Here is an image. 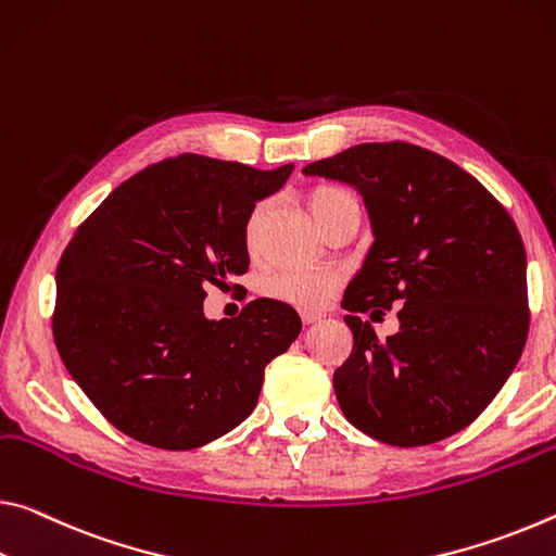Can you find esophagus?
Returning a JSON list of instances; mask_svg holds the SVG:
<instances>
[{"label":"esophagus","mask_w":556,"mask_h":556,"mask_svg":"<svg viewBox=\"0 0 556 556\" xmlns=\"http://www.w3.org/2000/svg\"><path fill=\"white\" fill-rule=\"evenodd\" d=\"M302 321H304V324H316V321H321V314H316V312H302Z\"/></svg>","instance_id":"34e87169"}]
</instances>
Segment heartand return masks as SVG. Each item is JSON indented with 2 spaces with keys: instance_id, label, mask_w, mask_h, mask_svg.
<instances>
[{
  "instance_id": "b5f03b06",
  "label": "heart",
  "mask_w": 556,
  "mask_h": 556,
  "mask_svg": "<svg viewBox=\"0 0 556 556\" xmlns=\"http://www.w3.org/2000/svg\"><path fill=\"white\" fill-rule=\"evenodd\" d=\"M354 200L349 190L337 188V185H316L306 195V205H309L316 223H324L326 217L337 213L339 207ZM267 202H257L250 207L242 225V240L244 250L250 254H260L264 244V227H267ZM339 287V275L329 269H285L277 271L267 279L264 292L281 304L294 306L302 312H316L324 309L331 302L333 292Z\"/></svg>"
}]
</instances>
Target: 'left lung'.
Returning a JSON list of instances; mask_svg holds the SVG:
<instances>
[{
	"instance_id": "8db88e82",
	"label": "left lung",
	"mask_w": 556,
	"mask_h": 556,
	"mask_svg": "<svg viewBox=\"0 0 556 556\" xmlns=\"http://www.w3.org/2000/svg\"><path fill=\"white\" fill-rule=\"evenodd\" d=\"M354 185L374 244L343 292L354 351L333 371L343 416L399 447L455 435L488 408L530 331L527 257L515 219L447 157L391 140L304 167ZM395 305L402 329L378 340L358 313Z\"/></svg>"
}]
</instances>
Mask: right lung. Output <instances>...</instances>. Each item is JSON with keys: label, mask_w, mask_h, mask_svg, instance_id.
Wrapping results in <instances>:
<instances>
[{"label": "right lung", "mask_w": 556, "mask_h": 556, "mask_svg": "<svg viewBox=\"0 0 556 556\" xmlns=\"http://www.w3.org/2000/svg\"><path fill=\"white\" fill-rule=\"evenodd\" d=\"M294 165L257 170L185 153L121 182L76 227L56 267L51 329L66 371L121 433L192 451L257 405L264 368L302 319L254 299L235 319L202 314L207 287L250 267L242 225Z\"/></svg>", "instance_id": "add662e5"}]
</instances>
